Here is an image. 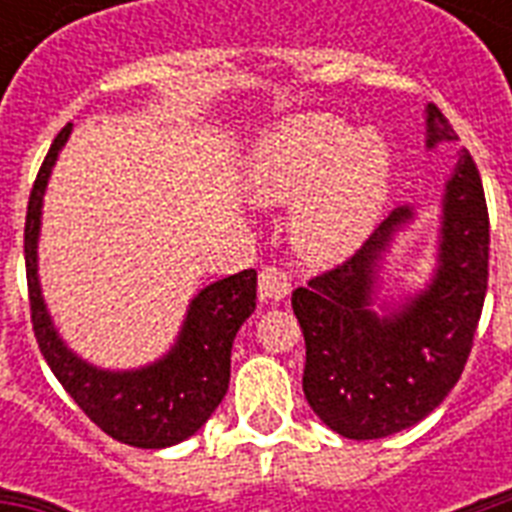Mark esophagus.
<instances>
[{
	"label": "esophagus",
	"instance_id": "esophagus-1",
	"mask_svg": "<svg viewBox=\"0 0 512 512\" xmlns=\"http://www.w3.org/2000/svg\"><path fill=\"white\" fill-rule=\"evenodd\" d=\"M289 276L281 268H263L260 271V281H257V295L263 303H279L289 295Z\"/></svg>",
	"mask_w": 512,
	"mask_h": 512
}]
</instances>
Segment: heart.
Listing matches in <instances>:
<instances>
[{
    "instance_id": "heart-1",
    "label": "heart",
    "mask_w": 512,
    "mask_h": 512,
    "mask_svg": "<svg viewBox=\"0 0 512 512\" xmlns=\"http://www.w3.org/2000/svg\"><path fill=\"white\" fill-rule=\"evenodd\" d=\"M247 185L265 204L303 195L292 217L295 247L311 263H337L353 255L380 220L390 148L380 132H353L340 116H295L260 140Z\"/></svg>"
}]
</instances>
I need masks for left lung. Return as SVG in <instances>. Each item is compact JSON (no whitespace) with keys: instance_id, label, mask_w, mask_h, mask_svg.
<instances>
[{"instance_id":"left-lung-1","label":"left lung","mask_w":512,"mask_h":512,"mask_svg":"<svg viewBox=\"0 0 512 512\" xmlns=\"http://www.w3.org/2000/svg\"><path fill=\"white\" fill-rule=\"evenodd\" d=\"M454 138L449 119L428 106V148ZM412 217V207L393 209L356 255L292 292L305 337V398L324 425L353 441L393 436L425 420L460 380L484 311L489 209L468 151L446 183L430 284L390 316L369 308L377 260Z\"/></svg>"}]
</instances>
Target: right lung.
<instances>
[{"label": "right lung", "instance_id": "1", "mask_svg": "<svg viewBox=\"0 0 512 512\" xmlns=\"http://www.w3.org/2000/svg\"><path fill=\"white\" fill-rule=\"evenodd\" d=\"M68 135L71 124L52 140L28 196L23 252L34 337L52 374L103 433L138 449L180 444L209 420L228 390L233 337L255 311L257 273L249 268L201 289L170 353L143 369L106 372L71 353L52 327L36 276L42 196Z\"/></svg>", "mask_w": 512, "mask_h": 512}]
</instances>
